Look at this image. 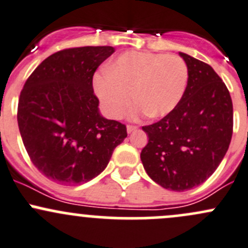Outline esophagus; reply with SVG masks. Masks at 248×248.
I'll use <instances>...</instances> for the list:
<instances>
[{"label": "esophagus", "instance_id": "esophagus-1", "mask_svg": "<svg viewBox=\"0 0 248 248\" xmlns=\"http://www.w3.org/2000/svg\"><path fill=\"white\" fill-rule=\"evenodd\" d=\"M137 128H138L137 126H132V124H128V126H127V133H132V132L137 131Z\"/></svg>", "mask_w": 248, "mask_h": 248}]
</instances>
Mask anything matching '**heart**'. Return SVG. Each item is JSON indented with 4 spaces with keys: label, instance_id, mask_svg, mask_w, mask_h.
Instances as JSON below:
<instances>
[{
    "label": "heart",
    "instance_id": "1",
    "mask_svg": "<svg viewBox=\"0 0 248 248\" xmlns=\"http://www.w3.org/2000/svg\"><path fill=\"white\" fill-rule=\"evenodd\" d=\"M106 72L94 77V91L104 112L115 120L124 116L133 99L131 119L167 116L177 108L188 84V67L176 55L127 51L108 62Z\"/></svg>",
    "mask_w": 248,
    "mask_h": 248
}]
</instances>
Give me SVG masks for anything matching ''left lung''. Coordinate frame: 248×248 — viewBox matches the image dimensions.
Masks as SVG:
<instances>
[{"label":"left lung","instance_id":"1","mask_svg":"<svg viewBox=\"0 0 248 248\" xmlns=\"http://www.w3.org/2000/svg\"><path fill=\"white\" fill-rule=\"evenodd\" d=\"M188 67V84L177 108L142 127L149 137L140 158L147 175L163 188L188 191L206 181L228 151L232 103L211 66L179 52Z\"/></svg>","mask_w":248,"mask_h":248}]
</instances>
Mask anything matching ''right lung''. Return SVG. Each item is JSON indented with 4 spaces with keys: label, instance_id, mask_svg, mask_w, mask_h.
Here are the masks:
<instances>
[{
    "label": "right lung",
    "instance_id": "1",
    "mask_svg": "<svg viewBox=\"0 0 248 248\" xmlns=\"http://www.w3.org/2000/svg\"><path fill=\"white\" fill-rule=\"evenodd\" d=\"M112 46H81L50 55L26 80L17 124L32 163L62 185L101 174L127 137L126 126L99 112L92 78Z\"/></svg>",
    "mask_w": 248,
    "mask_h": 248
}]
</instances>
